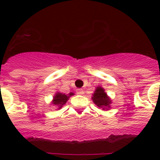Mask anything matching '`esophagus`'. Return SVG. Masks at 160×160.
I'll list each match as a JSON object with an SVG mask.
<instances>
[{
    "label": "esophagus",
    "instance_id": "1",
    "mask_svg": "<svg viewBox=\"0 0 160 160\" xmlns=\"http://www.w3.org/2000/svg\"><path fill=\"white\" fill-rule=\"evenodd\" d=\"M76 93H77L78 95H83L84 91H83L82 89H78V90H76Z\"/></svg>",
    "mask_w": 160,
    "mask_h": 160
}]
</instances>
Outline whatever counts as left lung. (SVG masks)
I'll return each instance as SVG.
<instances>
[{
    "instance_id": "8db88e82",
    "label": "left lung",
    "mask_w": 160,
    "mask_h": 160,
    "mask_svg": "<svg viewBox=\"0 0 160 160\" xmlns=\"http://www.w3.org/2000/svg\"><path fill=\"white\" fill-rule=\"evenodd\" d=\"M93 101L95 104L100 108L105 109L106 107H109V104L111 103L109 98L107 96L106 93L105 92L104 89L101 87H97L96 90L94 93L92 97Z\"/></svg>"
}]
</instances>
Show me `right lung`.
Instances as JSON below:
<instances>
[{
  "label": "right lung",
  "instance_id": "obj_1",
  "mask_svg": "<svg viewBox=\"0 0 160 160\" xmlns=\"http://www.w3.org/2000/svg\"><path fill=\"white\" fill-rule=\"evenodd\" d=\"M73 95H74L73 93H70L68 95H65V94H61V93H57L56 95L54 96L53 103H52V104H54L55 105H57L59 108H61L62 105H65V103H66V101H67V100L69 99V97Z\"/></svg>",
  "mask_w": 160,
  "mask_h": 160
}]
</instances>
